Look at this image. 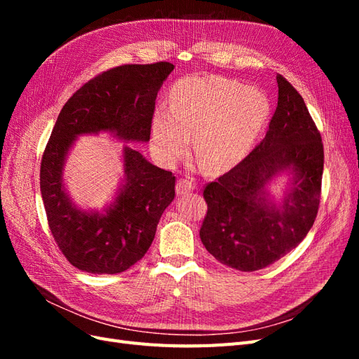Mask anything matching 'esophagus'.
Wrapping results in <instances>:
<instances>
[{
    "instance_id": "34e87169",
    "label": "esophagus",
    "mask_w": 359,
    "mask_h": 359,
    "mask_svg": "<svg viewBox=\"0 0 359 359\" xmlns=\"http://www.w3.org/2000/svg\"><path fill=\"white\" fill-rule=\"evenodd\" d=\"M194 190V182L191 180H180L177 182V194L178 196H184V194H189Z\"/></svg>"
}]
</instances>
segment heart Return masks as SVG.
I'll return each mask as SVG.
<instances>
[{"label":"heart","instance_id":"obj_1","mask_svg":"<svg viewBox=\"0 0 359 359\" xmlns=\"http://www.w3.org/2000/svg\"><path fill=\"white\" fill-rule=\"evenodd\" d=\"M269 115L266 94L224 76H189L170 91V107L158 106L151 123L158 160L173 166L193 148L206 170L222 172L253 149Z\"/></svg>","mask_w":359,"mask_h":359}]
</instances>
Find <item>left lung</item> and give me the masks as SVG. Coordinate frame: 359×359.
<instances>
[{"mask_svg": "<svg viewBox=\"0 0 359 359\" xmlns=\"http://www.w3.org/2000/svg\"><path fill=\"white\" fill-rule=\"evenodd\" d=\"M278 102L269 128L241 163L203 190L208 212L201 240L222 262L240 271L262 269L295 248L316 220L323 173V144L301 94L277 74ZM287 172L278 204L269 182Z\"/></svg>", "mask_w": 359, "mask_h": 359, "instance_id": "left-lung-1", "label": "left lung"}]
</instances>
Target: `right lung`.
Listing matches in <instances>:
<instances>
[{
    "mask_svg": "<svg viewBox=\"0 0 359 359\" xmlns=\"http://www.w3.org/2000/svg\"><path fill=\"white\" fill-rule=\"evenodd\" d=\"M170 62L126 64L86 82L64 104L41 157L40 191L48 223L69 262L91 274H118L144 257L160 217L175 198L172 172L123 147L124 180L102 211L76 206L62 172L76 139L111 133L123 142H148L157 93Z\"/></svg>",
    "mask_w": 359,
    "mask_h": 359,
    "instance_id": "1",
    "label": "right lung"
}]
</instances>
